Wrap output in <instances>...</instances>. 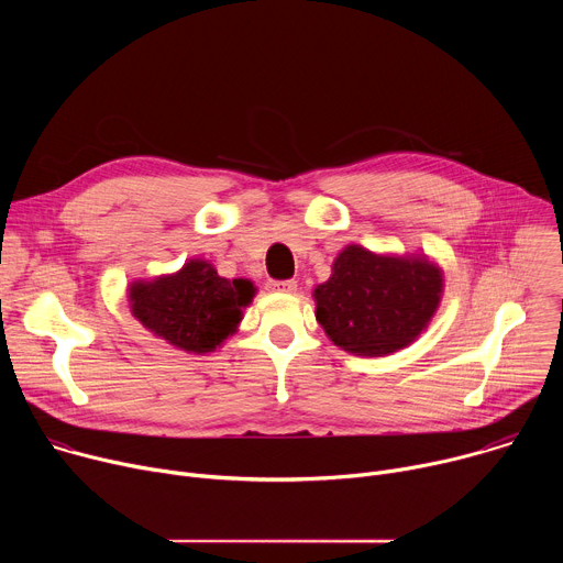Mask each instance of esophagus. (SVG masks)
<instances>
[{"instance_id":"obj_1","label":"esophagus","mask_w":563,"mask_h":563,"mask_svg":"<svg viewBox=\"0 0 563 563\" xmlns=\"http://www.w3.org/2000/svg\"><path fill=\"white\" fill-rule=\"evenodd\" d=\"M269 289L278 291V294H291V291H296V280H272Z\"/></svg>"}]
</instances>
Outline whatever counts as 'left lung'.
Returning <instances> with one entry per match:
<instances>
[{"label":"left lung","instance_id":"left-lung-1","mask_svg":"<svg viewBox=\"0 0 563 563\" xmlns=\"http://www.w3.org/2000/svg\"><path fill=\"white\" fill-rule=\"evenodd\" d=\"M316 320L356 356H387L415 343L443 296V269L426 254H374L347 245L330 280L316 285Z\"/></svg>","mask_w":563,"mask_h":563}]
</instances>
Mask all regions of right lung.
Instances as JSON below:
<instances>
[{
	"instance_id": "add662e5",
	"label": "right lung",
	"mask_w": 563,
	"mask_h": 563,
	"mask_svg": "<svg viewBox=\"0 0 563 563\" xmlns=\"http://www.w3.org/2000/svg\"><path fill=\"white\" fill-rule=\"evenodd\" d=\"M131 313L153 336L187 354L216 352L238 332L256 287L247 278H222L209 261L191 258L176 274L129 285Z\"/></svg>"
}]
</instances>
